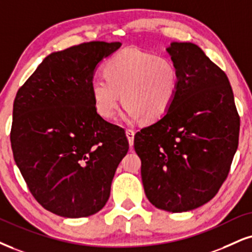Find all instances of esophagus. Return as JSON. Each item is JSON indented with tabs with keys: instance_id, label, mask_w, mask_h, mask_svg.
I'll return each mask as SVG.
<instances>
[{
	"instance_id": "1",
	"label": "esophagus",
	"mask_w": 252,
	"mask_h": 252,
	"mask_svg": "<svg viewBox=\"0 0 252 252\" xmlns=\"http://www.w3.org/2000/svg\"><path fill=\"white\" fill-rule=\"evenodd\" d=\"M126 135L127 139H128L129 146H133V144H134V131L133 129H126Z\"/></svg>"
}]
</instances>
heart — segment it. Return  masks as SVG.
<instances>
[{
	"label": "heart",
	"mask_w": 252,
	"mask_h": 252,
	"mask_svg": "<svg viewBox=\"0 0 252 252\" xmlns=\"http://www.w3.org/2000/svg\"><path fill=\"white\" fill-rule=\"evenodd\" d=\"M104 76L91 82L95 110L104 119L116 116L123 98L127 121L141 116L155 121L169 111L179 90V71L173 61L138 49H126L107 61Z\"/></svg>",
	"instance_id": "1"
}]
</instances>
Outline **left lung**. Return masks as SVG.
Returning <instances> with one entry per match:
<instances>
[{"label":"left lung","instance_id":"1","mask_svg":"<svg viewBox=\"0 0 252 252\" xmlns=\"http://www.w3.org/2000/svg\"><path fill=\"white\" fill-rule=\"evenodd\" d=\"M179 71L169 111L134 136L145 194L153 206L182 213L215 196L238 147L240 116L224 71L192 43L168 49Z\"/></svg>","mask_w":252,"mask_h":252}]
</instances>
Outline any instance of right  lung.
<instances>
[{"label":"right lung","mask_w":252,"mask_h":252,"mask_svg":"<svg viewBox=\"0 0 252 252\" xmlns=\"http://www.w3.org/2000/svg\"><path fill=\"white\" fill-rule=\"evenodd\" d=\"M120 45L89 42L54 52L16 93L15 162L32 196L56 215L78 219L102 209L128 151L125 131L99 116L91 92L97 64Z\"/></svg>","instance_id":"right-lung-1"}]
</instances>
